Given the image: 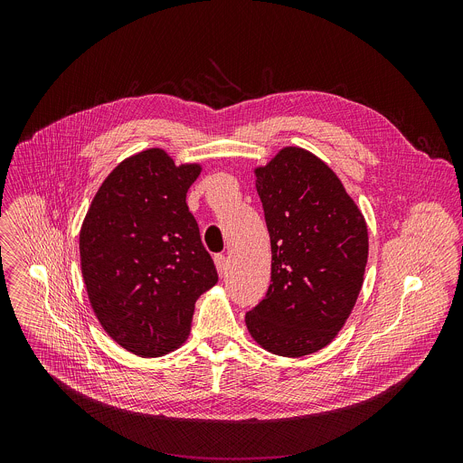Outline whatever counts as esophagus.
<instances>
[{
  "label": "esophagus",
  "mask_w": 463,
  "mask_h": 463,
  "mask_svg": "<svg viewBox=\"0 0 463 463\" xmlns=\"http://www.w3.org/2000/svg\"><path fill=\"white\" fill-rule=\"evenodd\" d=\"M214 266H216L220 277H223L225 271H227V258H225V254H216L214 256Z\"/></svg>",
  "instance_id": "obj_1"
}]
</instances>
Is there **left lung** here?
Segmentation results:
<instances>
[{
  "label": "left lung",
  "mask_w": 463,
  "mask_h": 463,
  "mask_svg": "<svg viewBox=\"0 0 463 463\" xmlns=\"http://www.w3.org/2000/svg\"><path fill=\"white\" fill-rule=\"evenodd\" d=\"M254 175L271 238V286L245 324L263 350L309 355L337 337L357 302L366 222L335 172L304 148H282Z\"/></svg>",
  "instance_id": "obj_1"
}]
</instances>
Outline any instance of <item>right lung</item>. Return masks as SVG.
Segmentation results:
<instances>
[{"label": "right lung", "mask_w": 463, "mask_h": 463, "mask_svg": "<svg viewBox=\"0 0 463 463\" xmlns=\"http://www.w3.org/2000/svg\"><path fill=\"white\" fill-rule=\"evenodd\" d=\"M202 165H175L161 148L118 163L80 229V266L104 332L139 357L179 348L194 304L218 282L186 205Z\"/></svg>", "instance_id": "obj_1"}]
</instances>
